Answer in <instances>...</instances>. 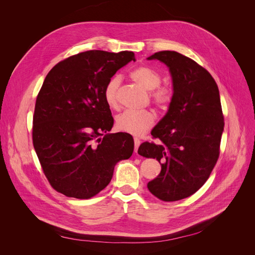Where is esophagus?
I'll return each mask as SVG.
<instances>
[{
	"instance_id": "1",
	"label": "esophagus",
	"mask_w": 255,
	"mask_h": 255,
	"mask_svg": "<svg viewBox=\"0 0 255 255\" xmlns=\"http://www.w3.org/2000/svg\"><path fill=\"white\" fill-rule=\"evenodd\" d=\"M139 144H140V140H139L138 138L134 137V152H135V153H137V149H138Z\"/></svg>"
}]
</instances>
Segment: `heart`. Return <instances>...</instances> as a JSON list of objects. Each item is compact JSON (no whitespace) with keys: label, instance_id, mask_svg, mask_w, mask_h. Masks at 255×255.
<instances>
[{"label":"heart","instance_id":"obj_1","mask_svg":"<svg viewBox=\"0 0 255 255\" xmlns=\"http://www.w3.org/2000/svg\"><path fill=\"white\" fill-rule=\"evenodd\" d=\"M130 77L136 84L151 91L150 97L152 102L159 110L165 111L173 101V92L169 87L160 86L161 76L149 66L136 67L130 72ZM121 78L119 76L112 77L106 83L103 91V96L106 104L111 109H119V88ZM155 124V115L151 111L131 112L127 111L117 117L116 128L119 131L129 133L131 135L139 136L151 129Z\"/></svg>","mask_w":255,"mask_h":255}]
</instances>
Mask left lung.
Masks as SVG:
<instances>
[{
	"instance_id": "8db88e82",
	"label": "left lung",
	"mask_w": 255,
	"mask_h": 255,
	"mask_svg": "<svg viewBox=\"0 0 255 255\" xmlns=\"http://www.w3.org/2000/svg\"><path fill=\"white\" fill-rule=\"evenodd\" d=\"M167 65L173 101L152 130L154 141L142 142L138 154L156 158L161 171L148 189L163 202L194 194L209 179L220 154L224 117L215 79L192 59L170 50L148 58Z\"/></svg>"
}]
</instances>
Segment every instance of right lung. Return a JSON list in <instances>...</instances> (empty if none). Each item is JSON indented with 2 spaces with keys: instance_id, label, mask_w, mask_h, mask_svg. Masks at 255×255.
<instances>
[{
  "instance_id": "right-lung-1",
  "label": "right lung",
  "mask_w": 255,
  "mask_h": 255,
  "mask_svg": "<svg viewBox=\"0 0 255 255\" xmlns=\"http://www.w3.org/2000/svg\"><path fill=\"white\" fill-rule=\"evenodd\" d=\"M132 51L88 50L59 62L40 89L33 116V144L50 186L79 199L110 184L115 165L134 148L128 133L110 134L114 118L103 91Z\"/></svg>"
}]
</instances>
